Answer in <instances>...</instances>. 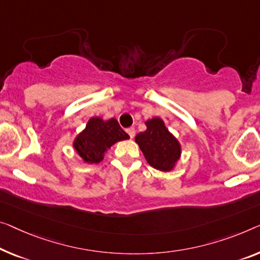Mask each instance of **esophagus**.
Returning a JSON list of instances; mask_svg holds the SVG:
<instances>
[{"label":"esophagus","mask_w":260,"mask_h":260,"mask_svg":"<svg viewBox=\"0 0 260 260\" xmlns=\"http://www.w3.org/2000/svg\"><path fill=\"white\" fill-rule=\"evenodd\" d=\"M126 132H127V134L129 135V138H131V139H133V138L135 137V129H134V128H132V127H131V128H127V129H126Z\"/></svg>","instance_id":"34e87169"}]
</instances>
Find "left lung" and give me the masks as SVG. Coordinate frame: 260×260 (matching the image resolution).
I'll return each mask as SVG.
<instances>
[{"mask_svg":"<svg viewBox=\"0 0 260 260\" xmlns=\"http://www.w3.org/2000/svg\"><path fill=\"white\" fill-rule=\"evenodd\" d=\"M146 131L135 135V142L140 147L146 161L160 172H170L175 168L182 153L181 143L166 127L161 118L154 117L145 121Z\"/></svg>","mask_w":260,"mask_h":260,"instance_id":"left-lung-1","label":"left lung"}]
</instances>
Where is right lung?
<instances>
[{"instance_id":"add662e5","label":"right lung","mask_w":260,"mask_h":260,"mask_svg":"<svg viewBox=\"0 0 260 260\" xmlns=\"http://www.w3.org/2000/svg\"><path fill=\"white\" fill-rule=\"evenodd\" d=\"M127 139L129 135L120 127L117 119L92 117L86 127L77 134L72 146L84 164L95 165L104 160L107 150L114 143Z\"/></svg>"}]
</instances>
